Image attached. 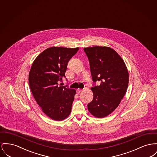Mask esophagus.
<instances>
[{
  "label": "esophagus",
  "mask_w": 157,
  "mask_h": 157,
  "mask_svg": "<svg viewBox=\"0 0 157 157\" xmlns=\"http://www.w3.org/2000/svg\"><path fill=\"white\" fill-rule=\"evenodd\" d=\"M83 91V90H82V89H79V88H78V89H77L76 90V92L78 93V94H79V93H80V92H82Z\"/></svg>",
  "instance_id": "34e87169"
}]
</instances>
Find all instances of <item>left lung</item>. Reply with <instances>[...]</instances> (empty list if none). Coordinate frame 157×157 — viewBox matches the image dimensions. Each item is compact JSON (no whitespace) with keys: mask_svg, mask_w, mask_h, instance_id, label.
I'll return each instance as SVG.
<instances>
[{"mask_svg":"<svg viewBox=\"0 0 157 157\" xmlns=\"http://www.w3.org/2000/svg\"><path fill=\"white\" fill-rule=\"evenodd\" d=\"M90 65L94 82L100 85L91 89L94 97L88 109L94 116H107L118 107L126 92L129 73L123 60L109 47L94 46L83 48Z\"/></svg>","mask_w":157,"mask_h":157,"instance_id":"left-lung-1","label":"left lung"}]
</instances>
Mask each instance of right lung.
Wrapping results in <instances>:
<instances>
[{
  "instance_id": "1",
  "label": "right lung",
  "mask_w": 157,
  "mask_h": 157,
  "mask_svg": "<svg viewBox=\"0 0 157 157\" xmlns=\"http://www.w3.org/2000/svg\"><path fill=\"white\" fill-rule=\"evenodd\" d=\"M79 48L52 47L38 56L29 73L32 94L48 117L61 121L69 116L76 90L59 85L65 77L67 65Z\"/></svg>"
}]
</instances>
